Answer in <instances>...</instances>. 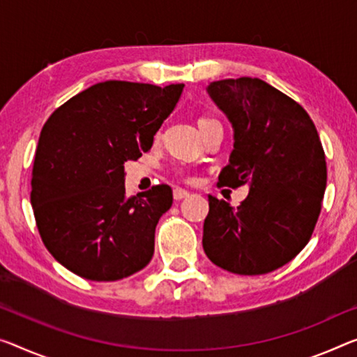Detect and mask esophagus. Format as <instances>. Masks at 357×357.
I'll list each match as a JSON object with an SVG mask.
<instances>
[{
  "mask_svg": "<svg viewBox=\"0 0 357 357\" xmlns=\"http://www.w3.org/2000/svg\"><path fill=\"white\" fill-rule=\"evenodd\" d=\"M188 196H190L188 191H185L182 188H175L174 190V199L175 201H182V199H185V197H188Z\"/></svg>",
  "mask_w": 357,
  "mask_h": 357,
  "instance_id": "esophagus-1",
  "label": "esophagus"
}]
</instances>
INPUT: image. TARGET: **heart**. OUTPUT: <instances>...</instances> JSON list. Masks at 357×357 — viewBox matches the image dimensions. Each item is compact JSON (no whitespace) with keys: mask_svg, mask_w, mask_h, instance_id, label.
Segmentation results:
<instances>
[{"mask_svg":"<svg viewBox=\"0 0 357 357\" xmlns=\"http://www.w3.org/2000/svg\"><path fill=\"white\" fill-rule=\"evenodd\" d=\"M207 121H212V119H206V118H202L201 121H199V124H202V123H207Z\"/></svg>","mask_w":357,"mask_h":357,"instance_id":"obj_1","label":"heart"}]
</instances>
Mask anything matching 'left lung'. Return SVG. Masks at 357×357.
Returning a JSON list of instances; mask_svg holds the SVG:
<instances>
[{"instance_id":"8db88e82","label":"left lung","mask_w":357,"mask_h":357,"mask_svg":"<svg viewBox=\"0 0 357 357\" xmlns=\"http://www.w3.org/2000/svg\"><path fill=\"white\" fill-rule=\"evenodd\" d=\"M213 103L233 126L234 144L218 183L249 195L233 207L209 195L202 248L229 273L278 270L308 244L321 212L327 167L303 107L259 78L213 81Z\"/></svg>"}]
</instances>
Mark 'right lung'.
Returning a JSON list of instances; mask_svg holds the SVG:
<instances>
[{"label":"right lung","instance_id":"add662e5","mask_svg":"<svg viewBox=\"0 0 357 357\" xmlns=\"http://www.w3.org/2000/svg\"><path fill=\"white\" fill-rule=\"evenodd\" d=\"M182 91L105 81L71 97L43 126L30 201L46 249L71 273L118 281L150 263L172 190L156 185L128 197L124 164L150 150Z\"/></svg>","mask_w":357,"mask_h":357}]
</instances>
